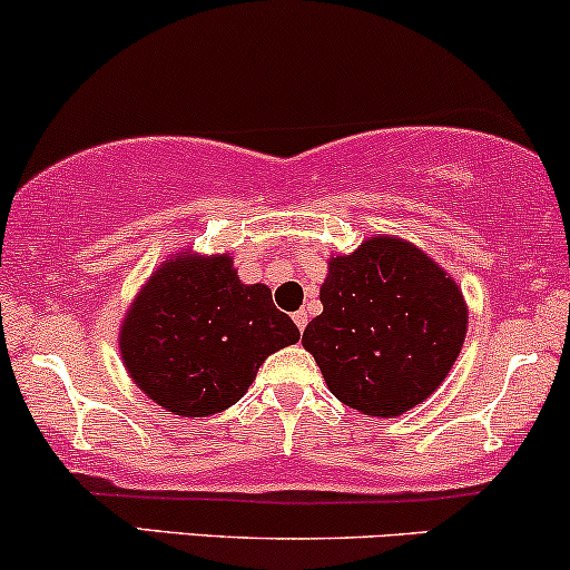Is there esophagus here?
Returning <instances> with one entry per match:
<instances>
[{
	"instance_id": "34e87169",
	"label": "esophagus",
	"mask_w": 570,
	"mask_h": 570,
	"mask_svg": "<svg viewBox=\"0 0 570 570\" xmlns=\"http://www.w3.org/2000/svg\"><path fill=\"white\" fill-rule=\"evenodd\" d=\"M293 322H296V325H298V330H301V333H304V327H306V322H308V317H306V312H296V314H293Z\"/></svg>"
}]
</instances>
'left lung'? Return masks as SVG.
<instances>
[{"instance_id": "1", "label": "left lung", "mask_w": 570, "mask_h": 570, "mask_svg": "<svg viewBox=\"0 0 570 570\" xmlns=\"http://www.w3.org/2000/svg\"><path fill=\"white\" fill-rule=\"evenodd\" d=\"M322 314L304 330L330 393L370 417H399L444 383L468 333L460 285L425 250L375 235L327 258Z\"/></svg>"}]
</instances>
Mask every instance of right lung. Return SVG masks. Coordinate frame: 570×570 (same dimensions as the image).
Segmentation results:
<instances>
[{"instance_id":"1","label":"right lung","mask_w":570,"mask_h":570,"mask_svg":"<svg viewBox=\"0 0 570 570\" xmlns=\"http://www.w3.org/2000/svg\"><path fill=\"white\" fill-rule=\"evenodd\" d=\"M301 333L264 283L245 285L229 253L179 250L139 287L118 330L129 377L179 417L237 404L274 351Z\"/></svg>"}]
</instances>
